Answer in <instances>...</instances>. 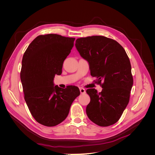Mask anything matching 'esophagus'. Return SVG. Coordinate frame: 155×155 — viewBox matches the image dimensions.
<instances>
[{
	"label": "esophagus",
	"mask_w": 155,
	"mask_h": 155,
	"mask_svg": "<svg viewBox=\"0 0 155 155\" xmlns=\"http://www.w3.org/2000/svg\"><path fill=\"white\" fill-rule=\"evenodd\" d=\"M79 91H80L81 94H85L86 92L85 89L83 88H79Z\"/></svg>",
	"instance_id": "esophagus-1"
}]
</instances>
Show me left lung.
Here are the masks:
<instances>
[{
	"label": "left lung",
	"mask_w": 155,
	"mask_h": 155,
	"mask_svg": "<svg viewBox=\"0 0 155 155\" xmlns=\"http://www.w3.org/2000/svg\"><path fill=\"white\" fill-rule=\"evenodd\" d=\"M75 45L103 88L100 93L94 88L87 90L91 97L86 108L88 118L99 126L113 125L127 106L133 85L128 55L118 42L104 36L78 38Z\"/></svg>",
	"instance_id": "8db88e82"
}]
</instances>
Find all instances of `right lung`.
I'll list each match as a JSON object with an SVG mask.
<instances>
[{"label": "right lung", "mask_w": 155, "mask_h": 155, "mask_svg": "<svg viewBox=\"0 0 155 155\" xmlns=\"http://www.w3.org/2000/svg\"><path fill=\"white\" fill-rule=\"evenodd\" d=\"M74 40L58 34L41 35L23 55L21 80L25 100L32 116L45 126H55L66 119L72 102L80 94L77 87L63 89L53 82L55 74H61Z\"/></svg>", "instance_id": "right-lung-1"}]
</instances>
